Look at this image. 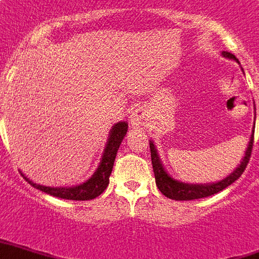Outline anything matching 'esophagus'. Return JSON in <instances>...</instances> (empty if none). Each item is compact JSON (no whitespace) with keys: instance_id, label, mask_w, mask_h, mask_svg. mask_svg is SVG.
<instances>
[{"instance_id":"esophagus-1","label":"esophagus","mask_w":259,"mask_h":259,"mask_svg":"<svg viewBox=\"0 0 259 259\" xmlns=\"http://www.w3.org/2000/svg\"><path fill=\"white\" fill-rule=\"evenodd\" d=\"M130 123L133 127H143L148 123V116L145 114V110L143 107L136 108L133 114L130 115Z\"/></svg>"}]
</instances>
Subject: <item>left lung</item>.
Instances as JSON below:
<instances>
[{"mask_svg":"<svg viewBox=\"0 0 259 259\" xmlns=\"http://www.w3.org/2000/svg\"><path fill=\"white\" fill-rule=\"evenodd\" d=\"M223 57L230 59H235L238 62V59L234 54H231L228 51H223ZM252 144H254V130H252L251 137L248 141V147L246 149L244 157L240 161V164L234 169V172H231L228 177H226L222 181H219L216 183H209V185H190V183L179 182L177 179H174L167 171L164 169L163 164H161L160 157L157 155L155 144L149 141V148H151V159L152 165H153V172H155L156 186L161 191V194H164L165 197H168L171 200L175 201H190V200H198V198H204V197H209L219 193V191L224 190L226 187L239 179L240 175L243 174L250 160L251 156Z\"/></svg>","mask_w":259,"mask_h":259,"instance_id":"1","label":"left lung"}]
</instances>
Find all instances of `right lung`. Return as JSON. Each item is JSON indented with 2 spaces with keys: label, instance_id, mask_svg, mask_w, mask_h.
<instances>
[{
  "label": "right lung",
  "instance_id": "1",
  "mask_svg": "<svg viewBox=\"0 0 259 259\" xmlns=\"http://www.w3.org/2000/svg\"><path fill=\"white\" fill-rule=\"evenodd\" d=\"M127 132V123L126 122H118L112 126L110 130V136H108V141L104 148L102 160L99 163L98 169L95 171L94 175L87 181V182L77 185L72 187H49L42 186V185H36L32 182L31 179L25 177L24 174H21L27 182L31 186L36 187L37 190L43 191L46 194L54 195L58 198H64V200H73V201H87L94 200L98 195H100L106 190L110 182V175H111L112 165L115 161L116 152L119 149L122 140L126 136Z\"/></svg>",
  "mask_w": 259,
  "mask_h": 259
}]
</instances>
